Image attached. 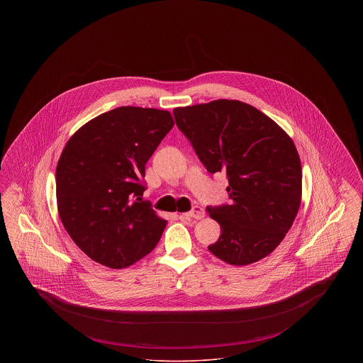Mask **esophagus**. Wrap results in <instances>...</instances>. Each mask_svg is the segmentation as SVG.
<instances>
[{"instance_id": "1", "label": "esophagus", "mask_w": 363, "mask_h": 363, "mask_svg": "<svg viewBox=\"0 0 363 363\" xmlns=\"http://www.w3.org/2000/svg\"><path fill=\"white\" fill-rule=\"evenodd\" d=\"M204 215H206V212H204L203 208L194 206L190 212L184 213L182 216L186 218V219H201V218H204Z\"/></svg>"}]
</instances>
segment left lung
<instances>
[{"instance_id":"8db88e82","label":"left lung","mask_w":363,"mask_h":363,"mask_svg":"<svg viewBox=\"0 0 363 363\" xmlns=\"http://www.w3.org/2000/svg\"><path fill=\"white\" fill-rule=\"evenodd\" d=\"M178 129L208 173L223 172L231 204L207 207L222 228L208 249L231 265L267 257L293 225L302 167L293 140L256 107L240 101L177 107Z\"/></svg>"}]
</instances>
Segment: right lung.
<instances>
[{
  "mask_svg": "<svg viewBox=\"0 0 363 363\" xmlns=\"http://www.w3.org/2000/svg\"><path fill=\"white\" fill-rule=\"evenodd\" d=\"M173 126L166 110L122 106L67 143L55 170L58 213L89 259L120 269L154 250L167 222L141 200L145 163Z\"/></svg>",
  "mask_w": 363,
  "mask_h": 363,
  "instance_id": "1",
  "label": "right lung"
}]
</instances>
